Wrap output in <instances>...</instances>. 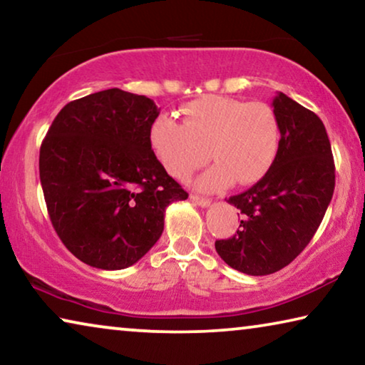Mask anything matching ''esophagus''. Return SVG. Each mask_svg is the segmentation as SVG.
Listing matches in <instances>:
<instances>
[{
    "label": "esophagus",
    "mask_w": 365,
    "mask_h": 365,
    "mask_svg": "<svg viewBox=\"0 0 365 365\" xmlns=\"http://www.w3.org/2000/svg\"><path fill=\"white\" fill-rule=\"evenodd\" d=\"M192 201L196 203L198 206H210L211 205V200L210 198H205V196H200V195H192Z\"/></svg>",
    "instance_id": "34e87169"
}]
</instances>
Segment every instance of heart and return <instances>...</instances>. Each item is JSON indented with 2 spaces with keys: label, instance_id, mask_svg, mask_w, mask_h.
<instances>
[{
  "label": "heart",
  "instance_id": "obj_1",
  "mask_svg": "<svg viewBox=\"0 0 365 365\" xmlns=\"http://www.w3.org/2000/svg\"><path fill=\"white\" fill-rule=\"evenodd\" d=\"M183 121L159 115L149 146L169 175L185 180L210 158L216 160L198 187L219 192L234 182L255 183L268 173L279 149L281 126L273 107L227 96H205L182 108Z\"/></svg>",
  "mask_w": 365,
  "mask_h": 365
}]
</instances>
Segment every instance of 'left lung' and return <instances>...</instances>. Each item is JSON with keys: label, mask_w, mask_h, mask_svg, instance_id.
<instances>
[{"label": "left lung", "mask_w": 365, "mask_h": 365, "mask_svg": "<svg viewBox=\"0 0 365 365\" xmlns=\"http://www.w3.org/2000/svg\"><path fill=\"white\" fill-rule=\"evenodd\" d=\"M281 140L268 173L227 203L240 210L234 237L216 240L230 268L252 276L287 266L315 235L334 192V160L325 125L279 92L273 101Z\"/></svg>", "instance_id": "obj_1"}]
</instances>
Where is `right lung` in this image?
<instances>
[{"mask_svg":"<svg viewBox=\"0 0 365 365\" xmlns=\"http://www.w3.org/2000/svg\"><path fill=\"white\" fill-rule=\"evenodd\" d=\"M159 108L118 88L66 103L40 146V183L55 232L99 269L135 264L159 240L165 207L188 193L149 146Z\"/></svg>","mask_w":365,"mask_h":365,"instance_id":"1","label":"right lung"}]
</instances>
